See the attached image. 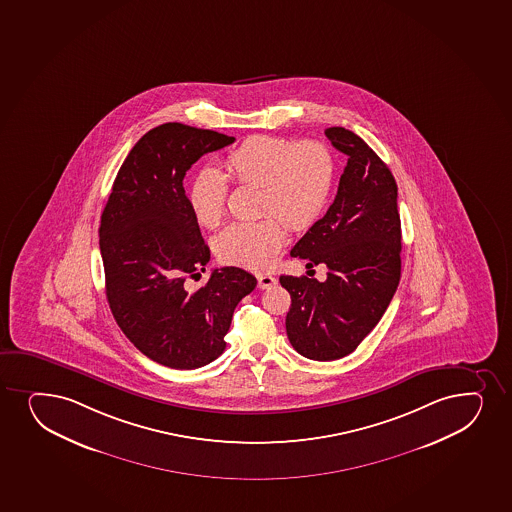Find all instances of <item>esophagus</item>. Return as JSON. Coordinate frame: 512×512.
<instances>
[{
	"label": "esophagus",
	"instance_id": "esophagus-1",
	"mask_svg": "<svg viewBox=\"0 0 512 512\" xmlns=\"http://www.w3.org/2000/svg\"><path fill=\"white\" fill-rule=\"evenodd\" d=\"M275 283H277V278L271 277V275H258V287L261 288V290L273 287Z\"/></svg>",
	"mask_w": 512,
	"mask_h": 512
}]
</instances>
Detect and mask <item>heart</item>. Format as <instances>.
Wrapping results in <instances>:
<instances>
[{
    "label": "heart",
    "instance_id": "heart-1",
    "mask_svg": "<svg viewBox=\"0 0 512 512\" xmlns=\"http://www.w3.org/2000/svg\"><path fill=\"white\" fill-rule=\"evenodd\" d=\"M225 167L237 183L261 186L259 213L275 215L235 222L215 237L218 259L247 270H266L273 263L287 235L279 217L290 229H306L321 217L335 184V160L321 141L295 145L280 136H251L229 153ZM227 193V181L217 169H201L188 191L196 222L217 227L224 218Z\"/></svg>",
    "mask_w": 512,
    "mask_h": 512
}]
</instances>
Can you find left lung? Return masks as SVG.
I'll return each instance as SVG.
<instances>
[{
	"instance_id": "obj_1",
	"label": "left lung",
	"mask_w": 512,
	"mask_h": 512,
	"mask_svg": "<svg viewBox=\"0 0 512 512\" xmlns=\"http://www.w3.org/2000/svg\"><path fill=\"white\" fill-rule=\"evenodd\" d=\"M348 157L333 205L295 244L292 256L326 265L328 278L282 275L292 297L285 326L292 347L307 359L352 353L376 328L401 277L398 186L377 153L353 131H324Z\"/></svg>"
}]
</instances>
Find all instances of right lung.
Instances as JSON below:
<instances>
[{
	"instance_id": "1",
	"label": "right lung",
	"mask_w": 512,
	"mask_h": 512,
	"mask_svg": "<svg viewBox=\"0 0 512 512\" xmlns=\"http://www.w3.org/2000/svg\"><path fill=\"white\" fill-rule=\"evenodd\" d=\"M234 136L181 123L141 136L124 160L100 218V254L112 316L148 359L171 369H198L220 357L239 302L256 278L235 266L213 270L183 188L186 172Z\"/></svg>"
}]
</instances>
